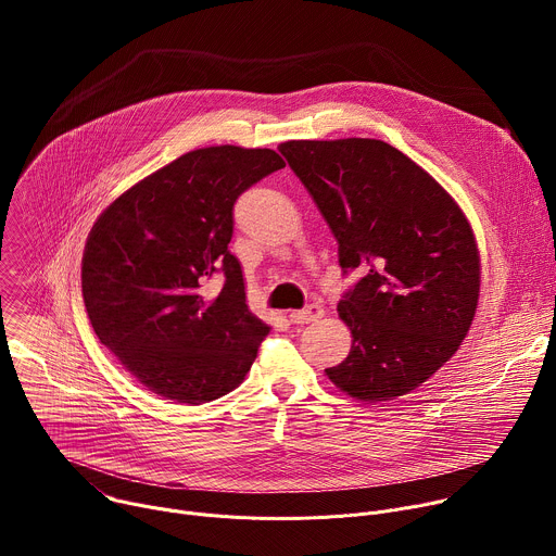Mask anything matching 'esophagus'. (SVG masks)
Here are the masks:
<instances>
[{
  "label": "esophagus",
  "mask_w": 556,
  "mask_h": 556,
  "mask_svg": "<svg viewBox=\"0 0 556 556\" xmlns=\"http://www.w3.org/2000/svg\"><path fill=\"white\" fill-rule=\"evenodd\" d=\"M288 316H290L292 324L305 326V324H312V321H319L324 316V309L319 305H307L303 309H292Z\"/></svg>",
  "instance_id": "1"
}]
</instances>
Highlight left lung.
<instances>
[{
  "mask_svg": "<svg viewBox=\"0 0 556 556\" xmlns=\"http://www.w3.org/2000/svg\"><path fill=\"white\" fill-rule=\"evenodd\" d=\"M279 151L339 242L352 330L328 378L363 403L431 378L464 341L480 299V251L455 200L409 155L374 138L288 140Z\"/></svg>",
  "mask_w": 556,
  "mask_h": 556,
  "instance_id": "obj_1",
  "label": "left lung"
}]
</instances>
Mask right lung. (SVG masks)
Masks as SVG:
<instances>
[{
  "label": "right lung",
  "mask_w": 556,
  "mask_h": 556,
  "mask_svg": "<svg viewBox=\"0 0 556 556\" xmlns=\"http://www.w3.org/2000/svg\"><path fill=\"white\" fill-rule=\"evenodd\" d=\"M283 167L273 149H195L94 222L81 268L90 324L149 391L200 405L249 374L270 328L249 309L242 266L228 251L232 206ZM211 278L218 288L208 295Z\"/></svg>",
  "instance_id": "1"
}]
</instances>
